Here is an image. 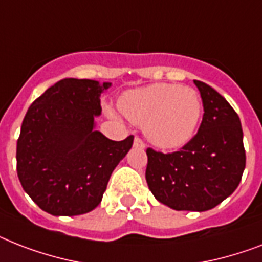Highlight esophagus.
<instances>
[{"label":"esophagus","instance_id":"1","mask_svg":"<svg viewBox=\"0 0 262 262\" xmlns=\"http://www.w3.org/2000/svg\"><path fill=\"white\" fill-rule=\"evenodd\" d=\"M134 146L138 148H144V142L142 141L141 138L135 137V139H134Z\"/></svg>","mask_w":262,"mask_h":262}]
</instances>
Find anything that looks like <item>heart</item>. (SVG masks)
Segmentation results:
<instances>
[{"instance_id":"b5f03b06","label":"heart","mask_w":262,"mask_h":262,"mask_svg":"<svg viewBox=\"0 0 262 262\" xmlns=\"http://www.w3.org/2000/svg\"><path fill=\"white\" fill-rule=\"evenodd\" d=\"M119 105L125 118L143 127L148 141L161 148L188 143L203 114L198 92L177 83H154L127 92Z\"/></svg>"}]
</instances>
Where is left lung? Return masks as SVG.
Listing matches in <instances>:
<instances>
[{"mask_svg":"<svg viewBox=\"0 0 262 262\" xmlns=\"http://www.w3.org/2000/svg\"><path fill=\"white\" fill-rule=\"evenodd\" d=\"M202 96V124L180 151L148 147L146 181L156 199L176 211H207L229 198L242 179L246 154L237 112L215 89L193 81Z\"/></svg>","mask_w":262,"mask_h":262,"instance_id":"8db88e82","label":"left lung"}]
</instances>
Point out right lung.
Returning <instances> with one entry per match:
<instances>
[{
	"label": "right lung",
	"instance_id": "1",
	"mask_svg": "<svg viewBox=\"0 0 262 262\" xmlns=\"http://www.w3.org/2000/svg\"><path fill=\"white\" fill-rule=\"evenodd\" d=\"M111 82L64 78L31 104L17 141V176L41 210L86 214L100 204L112 171L134 137L111 141L95 129L100 96Z\"/></svg>",
	"mask_w": 262,
	"mask_h": 262
}]
</instances>
